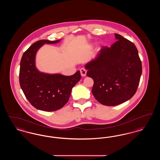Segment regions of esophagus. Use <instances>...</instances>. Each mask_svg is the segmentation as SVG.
Masks as SVG:
<instances>
[{
    "label": "esophagus",
    "mask_w": 160,
    "mask_h": 160,
    "mask_svg": "<svg viewBox=\"0 0 160 160\" xmlns=\"http://www.w3.org/2000/svg\"><path fill=\"white\" fill-rule=\"evenodd\" d=\"M86 70L85 69H80V73H81V76L82 77H85L86 76Z\"/></svg>",
    "instance_id": "1"
}]
</instances>
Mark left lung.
<instances>
[{
  "instance_id": "obj_1",
  "label": "left lung",
  "mask_w": 160,
  "mask_h": 160,
  "mask_svg": "<svg viewBox=\"0 0 160 160\" xmlns=\"http://www.w3.org/2000/svg\"><path fill=\"white\" fill-rule=\"evenodd\" d=\"M110 47H103L85 65L87 76L93 80L92 92L101 104L114 106L131 99L137 91L142 72L136 46L121 35Z\"/></svg>"
}]
</instances>
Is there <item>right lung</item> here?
I'll return each instance as SVG.
<instances>
[{
  "mask_svg": "<svg viewBox=\"0 0 160 160\" xmlns=\"http://www.w3.org/2000/svg\"><path fill=\"white\" fill-rule=\"evenodd\" d=\"M57 41L39 40L23 53L20 62L19 82L26 98L40 110L53 112L68 101L72 88L80 80V71L72 76L40 72L35 65L38 50L45 44H56Z\"/></svg>",
  "mask_w": 160,
  "mask_h": 160,
  "instance_id": "obj_1",
  "label": "right lung"
}]
</instances>
